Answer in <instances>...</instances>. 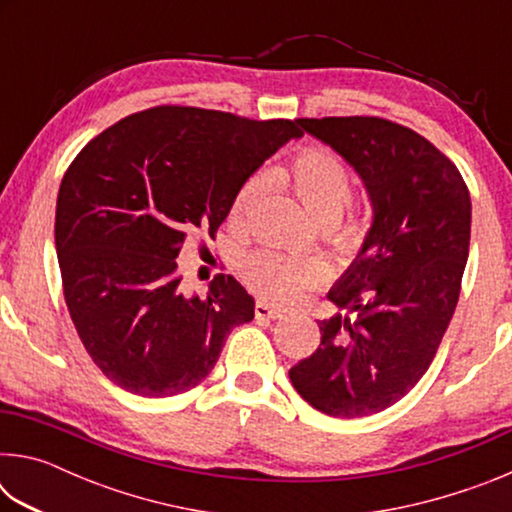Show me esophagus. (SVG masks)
Returning <instances> with one entry per match:
<instances>
[{
	"mask_svg": "<svg viewBox=\"0 0 512 512\" xmlns=\"http://www.w3.org/2000/svg\"><path fill=\"white\" fill-rule=\"evenodd\" d=\"M255 318H257V320H277V318H282V311L277 309V307H273L271 302L257 300V305H255Z\"/></svg>",
	"mask_w": 512,
	"mask_h": 512,
	"instance_id": "obj_1",
	"label": "esophagus"
}]
</instances>
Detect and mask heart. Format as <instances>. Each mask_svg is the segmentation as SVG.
Wrapping results in <instances>:
<instances>
[{
    "instance_id": "obj_1",
    "label": "heart",
    "mask_w": 512,
    "mask_h": 512,
    "mask_svg": "<svg viewBox=\"0 0 512 512\" xmlns=\"http://www.w3.org/2000/svg\"><path fill=\"white\" fill-rule=\"evenodd\" d=\"M268 180L293 192L314 219L323 239L339 255H352L366 239V221L354 210H345L352 196V176L334 153L320 146H307L300 153L268 171ZM262 178H248L232 198L230 223L244 228L262 194ZM323 275V262L311 257H287L275 250H262L246 259L244 280L266 300L291 302L302 289L314 287Z\"/></svg>"
}]
</instances>
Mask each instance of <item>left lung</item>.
<instances>
[{
  "mask_svg": "<svg viewBox=\"0 0 512 512\" xmlns=\"http://www.w3.org/2000/svg\"><path fill=\"white\" fill-rule=\"evenodd\" d=\"M298 126L357 171L372 223L327 293L346 314L318 320L320 345L289 379L320 413L363 418L400 402L436 357L470 253V192L452 160L388 119H298Z\"/></svg>",
  "mask_w": 512,
  "mask_h": 512,
  "instance_id": "obj_1",
  "label": "left lung"
}]
</instances>
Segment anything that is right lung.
I'll use <instances>...</instances> for the list:
<instances>
[{
    "mask_svg": "<svg viewBox=\"0 0 512 512\" xmlns=\"http://www.w3.org/2000/svg\"><path fill=\"white\" fill-rule=\"evenodd\" d=\"M300 135L298 119L160 106L106 128L69 164L56 203L60 277L76 332L112 384L185 393L255 318L232 275L214 277L205 298L185 296L176 257L196 230L212 235L239 187Z\"/></svg>",
    "mask_w": 512,
    "mask_h": 512,
    "instance_id": "right-lung-1",
    "label": "right lung"
}]
</instances>
